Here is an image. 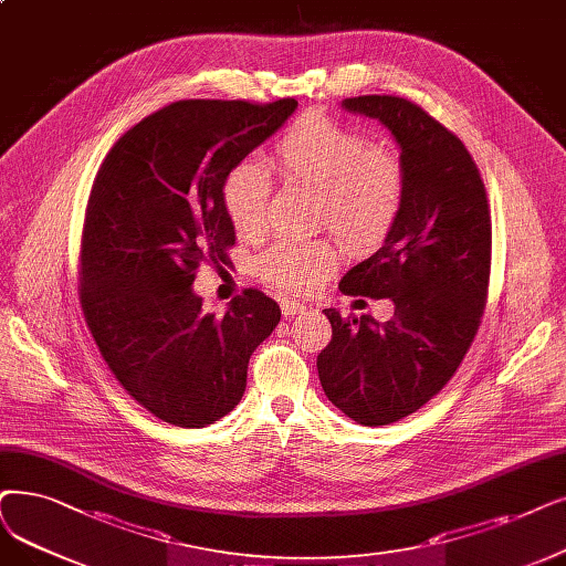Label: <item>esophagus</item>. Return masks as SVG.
I'll list each match as a JSON object with an SVG mask.
<instances>
[{
  "label": "esophagus",
  "instance_id": "esophagus-1",
  "mask_svg": "<svg viewBox=\"0 0 566 566\" xmlns=\"http://www.w3.org/2000/svg\"><path fill=\"white\" fill-rule=\"evenodd\" d=\"M281 311H283L285 318H292V315L304 313V311H306V306H304V304H300V302H290V300H285V302H281Z\"/></svg>",
  "mask_w": 566,
  "mask_h": 566
}]
</instances>
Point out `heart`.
<instances>
[{
	"mask_svg": "<svg viewBox=\"0 0 566 566\" xmlns=\"http://www.w3.org/2000/svg\"><path fill=\"white\" fill-rule=\"evenodd\" d=\"M276 167L290 184L318 192V220L355 251H371L401 211L406 174L401 157L369 146L365 134L323 116H304L276 144ZM271 176L258 160L234 165L222 180V207L243 237L262 232ZM258 274L283 292L318 287L336 266L329 241H276L255 262Z\"/></svg>",
	"mask_w": 566,
	"mask_h": 566,
	"instance_id": "1",
	"label": "heart"
}]
</instances>
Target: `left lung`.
<instances>
[{"mask_svg":"<svg viewBox=\"0 0 566 566\" xmlns=\"http://www.w3.org/2000/svg\"><path fill=\"white\" fill-rule=\"evenodd\" d=\"M342 108L392 134L406 174L390 234L338 283L346 295L388 297L395 315L380 325L325 308L332 342L318 355L327 399L378 427L416 413L458 371L481 325L492 228L479 169L453 132L401 97H350Z\"/></svg>","mask_w":566,"mask_h":566,"instance_id":"8db88e82","label":"left lung"}]
</instances>
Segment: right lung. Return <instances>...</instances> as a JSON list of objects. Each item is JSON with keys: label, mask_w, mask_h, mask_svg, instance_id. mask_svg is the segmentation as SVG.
<instances>
[{"label": "right lung", "mask_w": 566, "mask_h": 566, "mask_svg": "<svg viewBox=\"0 0 566 566\" xmlns=\"http://www.w3.org/2000/svg\"><path fill=\"white\" fill-rule=\"evenodd\" d=\"M295 99H186L113 144L90 190L81 243V306L108 369L144 409L207 427L245 392L248 359L281 321L248 287L222 315L195 292V269L228 264L234 228L222 180L276 134Z\"/></svg>", "instance_id": "obj_1"}]
</instances>
